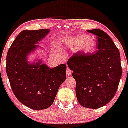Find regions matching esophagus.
<instances>
[{
	"instance_id": "1",
	"label": "esophagus",
	"mask_w": 128,
	"mask_h": 128,
	"mask_svg": "<svg viewBox=\"0 0 128 128\" xmlns=\"http://www.w3.org/2000/svg\"><path fill=\"white\" fill-rule=\"evenodd\" d=\"M72 71L69 68H67V70H66V74H67V76H70L71 74H72Z\"/></svg>"
}]
</instances>
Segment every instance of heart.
<instances>
[{"label":"heart","instance_id":"heart-1","mask_svg":"<svg viewBox=\"0 0 128 128\" xmlns=\"http://www.w3.org/2000/svg\"><path fill=\"white\" fill-rule=\"evenodd\" d=\"M74 43L77 46H83L84 45V48L87 51H92L94 50L96 45V42L94 40L89 38V37L87 35H81L76 38L74 40Z\"/></svg>","mask_w":128,"mask_h":128}]
</instances>
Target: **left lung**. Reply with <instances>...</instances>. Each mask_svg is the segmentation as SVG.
Listing matches in <instances>:
<instances>
[{
    "label": "left lung",
    "mask_w": 128,
    "mask_h": 128,
    "mask_svg": "<svg viewBox=\"0 0 128 128\" xmlns=\"http://www.w3.org/2000/svg\"><path fill=\"white\" fill-rule=\"evenodd\" d=\"M96 35L95 52L74 54L67 61L76 82L78 103L84 108L98 109L108 104L117 91L122 76L120 56L110 37L102 30H87Z\"/></svg>",
    "instance_id": "1"
}]
</instances>
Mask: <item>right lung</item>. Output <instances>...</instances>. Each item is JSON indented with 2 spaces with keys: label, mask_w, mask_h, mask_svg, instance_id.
Listing matches in <instances>:
<instances>
[{
  "label": "right lung",
  "mask_w": 128,
  "mask_h": 128,
  "mask_svg": "<svg viewBox=\"0 0 128 128\" xmlns=\"http://www.w3.org/2000/svg\"><path fill=\"white\" fill-rule=\"evenodd\" d=\"M50 30H22L16 37L6 56V73L14 96L22 104L34 110L49 108L60 86L66 78V64L50 68L41 60L30 63L28 56Z\"/></svg>",
  "instance_id": "1"
}]
</instances>
